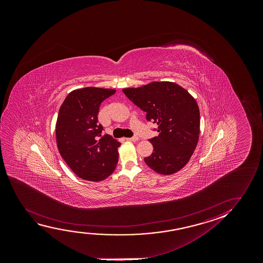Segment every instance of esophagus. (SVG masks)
I'll use <instances>...</instances> for the list:
<instances>
[{"instance_id":"esophagus-1","label":"esophagus","mask_w":263,"mask_h":263,"mask_svg":"<svg viewBox=\"0 0 263 263\" xmlns=\"http://www.w3.org/2000/svg\"><path fill=\"white\" fill-rule=\"evenodd\" d=\"M127 141H131V142H137L138 140V137H127L126 138Z\"/></svg>"}]
</instances>
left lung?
Here are the masks:
<instances>
[{
	"mask_svg": "<svg viewBox=\"0 0 263 263\" xmlns=\"http://www.w3.org/2000/svg\"><path fill=\"white\" fill-rule=\"evenodd\" d=\"M126 97L146 112V119L157 124V137L144 162L162 175L179 172L190 161L198 144L200 115L197 101L187 90L172 82H153L138 88H126Z\"/></svg>",
	"mask_w": 263,
	"mask_h": 263,
	"instance_id": "8db88e82",
	"label": "left lung"
}]
</instances>
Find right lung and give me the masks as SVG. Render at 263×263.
<instances>
[{"label":"right lung","mask_w":263,"mask_h":263,"mask_svg":"<svg viewBox=\"0 0 263 263\" xmlns=\"http://www.w3.org/2000/svg\"><path fill=\"white\" fill-rule=\"evenodd\" d=\"M115 92L114 89L97 87L72 90L58 112V151L70 169L83 180L107 179L119 162L118 148L121 144L109 135L101 136L103 127L98 123L101 102Z\"/></svg>","instance_id":"1"}]
</instances>
